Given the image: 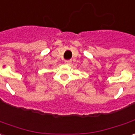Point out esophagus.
Masks as SVG:
<instances>
[{
	"instance_id": "34e87169",
	"label": "esophagus",
	"mask_w": 135,
	"mask_h": 135,
	"mask_svg": "<svg viewBox=\"0 0 135 135\" xmlns=\"http://www.w3.org/2000/svg\"><path fill=\"white\" fill-rule=\"evenodd\" d=\"M71 62H72L71 59H66V60H65V62L66 64H70Z\"/></svg>"
}]
</instances>
